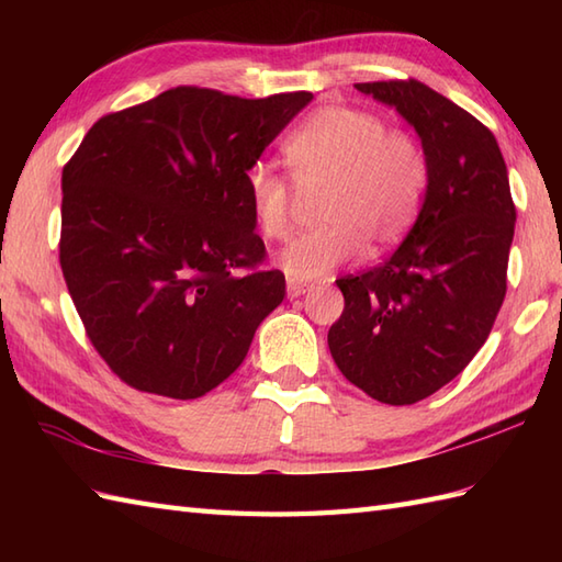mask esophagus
Returning a JSON list of instances; mask_svg holds the SVG:
<instances>
[{
  "label": "esophagus",
  "instance_id": "1",
  "mask_svg": "<svg viewBox=\"0 0 562 562\" xmlns=\"http://www.w3.org/2000/svg\"><path fill=\"white\" fill-rule=\"evenodd\" d=\"M308 290H312V284L296 282V280H288V296H290V300H296V296L306 294Z\"/></svg>",
  "mask_w": 562,
  "mask_h": 562
}]
</instances>
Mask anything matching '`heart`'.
<instances>
[{"label":"heart","mask_w":562,"mask_h":562,"mask_svg":"<svg viewBox=\"0 0 562 562\" xmlns=\"http://www.w3.org/2000/svg\"><path fill=\"white\" fill-rule=\"evenodd\" d=\"M294 183L321 188L316 229L280 250L290 280H321L367 250L396 244L411 229L427 186V159L417 139L386 130L379 115L352 105H324L284 142ZM250 214L258 232L282 238L290 229L292 186L266 164L246 173Z\"/></svg>","instance_id":"heart-1"}]
</instances>
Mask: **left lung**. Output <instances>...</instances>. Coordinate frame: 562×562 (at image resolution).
Here are the masks:
<instances>
[{
  "instance_id": "8db88e82",
  "label": "left lung",
  "mask_w": 562,
  "mask_h": 562,
  "mask_svg": "<svg viewBox=\"0 0 562 562\" xmlns=\"http://www.w3.org/2000/svg\"><path fill=\"white\" fill-rule=\"evenodd\" d=\"M355 87L415 130L427 188L393 256L336 280L345 308L328 348L367 396L411 405L459 376L491 336L517 210L497 139L471 113L415 79Z\"/></svg>"
}]
</instances>
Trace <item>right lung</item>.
<instances>
[{"label": "right lung", "instance_id": "1", "mask_svg": "<svg viewBox=\"0 0 562 562\" xmlns=\"http://www.w3.org/2000/svg\"><path fill=\"white\" fill-rule=\"evenodd\" d=\"M308 91L176 87L103 115L63 169L59 266L93 348L127 386L200 398L284 300L260 270L246 173Z\"/></svg>", "mask_w": 562, "mask_h": 562}]
</instances>
